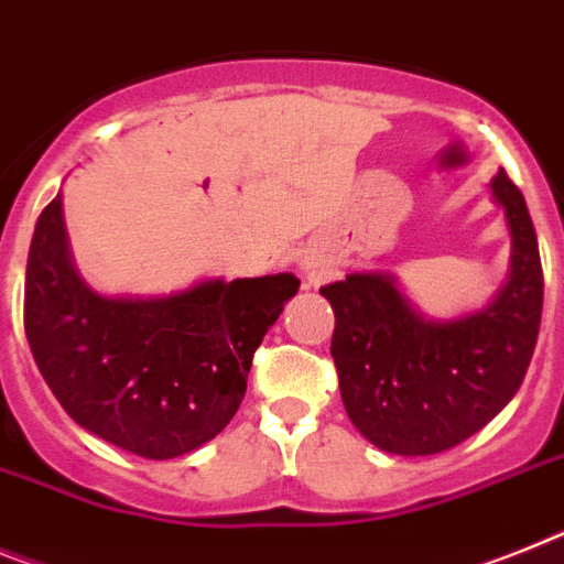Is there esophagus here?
Segmentation results:
<instances>
[{"label":"esophagus","mask_w":564,"mask_h":564,"mask_svg":"<svg viewBox=\"0 0 564 564\" xmlns=\"http://www.w3.org/2000/svg\"><path fill=\"white\" fill-rule=\"evenodd\" d=\"M302 268H305L307 282H311V285H316V282H322V279H325V271H322L316 259H305V262H302Z\"/></svg>","instance_id":"34e87169"}]
</instances>
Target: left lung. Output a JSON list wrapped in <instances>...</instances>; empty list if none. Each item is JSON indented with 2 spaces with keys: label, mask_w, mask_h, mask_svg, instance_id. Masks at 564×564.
Masks as SVG:
<instances>
[{
  "label": "left lung",
  "mask_w": 564,
  "mask_h": 564,
  "mask_svg": "<svg viewBox=\"0 0 564 564\" xmlns=\"http://www.w3.org/2000/svg\"><path fill=\"white\" fill-rule=\"evenodd\" d=\"M513 253L488 307L451 322L413 311L391 273H348L322 288L336 316L330 356L350 422L388 454L431 456L482 431L519 391L542 319V262L524 196L490 180Z\"/></svg>",
  "instance_id": "8db88e82"
}]
</instances>
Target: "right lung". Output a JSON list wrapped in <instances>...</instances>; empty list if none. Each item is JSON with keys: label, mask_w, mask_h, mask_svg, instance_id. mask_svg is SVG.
Instances as JSON below:
<instances>
[{"label": "right lung", "mask_w": 564, "mask_h": 564, "mask_svg": "<svg viewBox=\"0 0 564 564\" xmlns=\"http://www.w3.org/2000/svg\"><path fill=\"white\" fill-rule=\"evenodd\" d=\"M293 273L208 279L153 300L102 296L67 250L62 196L42 210L25 273V334L67 416L110 445L173 459L223 431Z\"/></svg>", "instance_id": "right-lung-1"}]
</instances>
